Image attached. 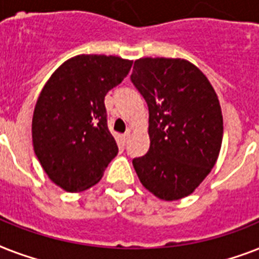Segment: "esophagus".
<instances>
[{
  "instance_id": "esophagus-1",
  "label": "esophagus",
  "mask_w": 259,
  "mask_h": 259,
  "mask_svg": "<svg viewBox=\"0 0 259 259\" xmlns=\"http://www.w3.org/2000/svg\"><path fill=\"white\" fill-rule=\"evenodd\" d=\"M129 137H130V130H127V132H126V133L122 136V141H123V144H126V142H127Z\"/></svg>"
}]
</instances>
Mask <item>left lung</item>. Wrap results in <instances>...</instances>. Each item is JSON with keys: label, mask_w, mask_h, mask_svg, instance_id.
Wrapping results in <instances>:
<instances>
[{"label": "left lung", "mask_w": 259, "mask_h": 259, "mask_svg": "<svg viewBox=\"0 0 259 259\" xmlns=\"http://www.w3.org/2000/svg\"><path fill=\"white\" fill-rule=\"evenodd\" d=\"M130 79L149 109V150L133 160L138 179L161 200L188 196L221 152L223 117L217 93L184 59H138Z\"/></svg>", "instance_id": "8db88e82"}]
</instances>
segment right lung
<instances>
[{
    "label": "right lung",
    "mask_w": 259,
    "mask_h": 259,
    "mask_svg": "<svg viewBox=\"0 0 259 259\" xmlns=\"http://www.w3.org/2000/svg\"><path fill=\"white\" fill-rule=\"evenodd\" d=\"M132 64L118 56L78 55L42 87L32 118L33 149L48 177L67 192L97 184L117 156L105 97L126 78Z\"/></svg>",
    "instance_id": "add662e5"
}]
</instances>
